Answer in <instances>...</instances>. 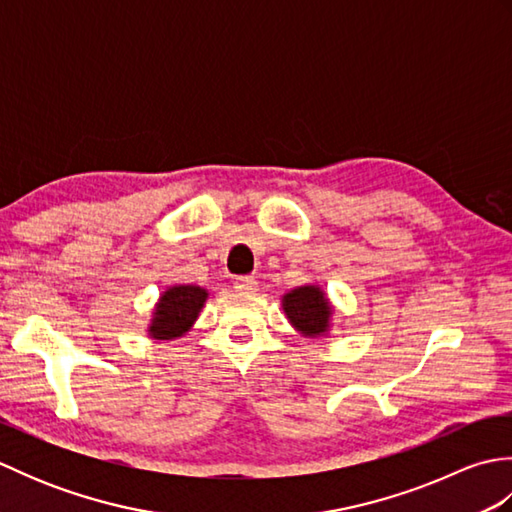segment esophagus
Masks as SVG:
<instances>
[{
    "label": "esophagus",
    "instance_id": "1",
    "mask_svg": "<svg viewBox=\"0 0 512 512\" xmlns=\"http://www.w3.org/2000/svg\"><path fill=\"white\" fill-rule=\"evenodd\" d=\"M233 288H235L237 292H255V290H257V279H255V277H248V275L237 277V279L233 281Z\"/></svg>",
    "mask_w": 512,
    "mask_h": 512
}]
</instances>
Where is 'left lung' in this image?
<instances>
[{"label": "left lung", "instance_id": "obj_1", "mask_svg": "<svg viewBox=\"0 0 512 512\" xmlns=\"http://www.w3.org/2000/svg\"><path fill=\"white\" fill-rule=\"evenodd\" d=\"M284 310L290 323L306 336L323 334L330 328V303L314 286H303L284 297Z\"/></svg>", "mask_w": 512, "mask_h": 512}]
</instances>
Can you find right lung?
<instances>
[{
    "label": "right lung",
    "instance_id": "obj_1",
    "mask_svg": "<svg viewBox=\"0 0 512 512\" xmlns=\"http://www.w3.org/2000/svg\"><path fill=\"white\" fill-rule=\"evenodd\" d=\"M206 292L198 286H173L160 297L158 308L151 321V336L154 339H176L184 334L191 323L198 319V312L204 306Z\"/></svg>",
    "mask_w": 512,
    "mask_h": 512
}]
</instances>
